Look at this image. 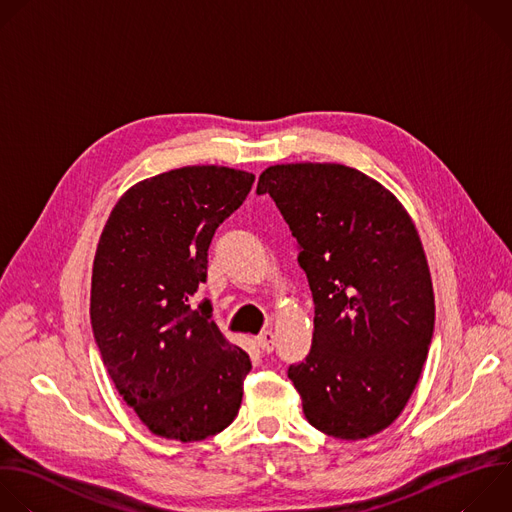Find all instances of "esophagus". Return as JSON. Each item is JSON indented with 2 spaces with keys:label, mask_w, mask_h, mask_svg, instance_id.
I'll return each instance as SVG.
<instances>
[{
  "label": "esophagus",
  "mask_w": 512,
  "mask_h": 512,
  "mask_svg": "<svg viewBox=\"0 0 512 512\" xmlns=\"http://www.w3.org/2000/svg\"><path fill=\"white\" fill-rule=\"evenodd\" d=\"M255 342H257V346L263 350V352H273V348H275V335H273V331L271 329H265V331H261L257 337H255Z\"/></svg>",
  "instance_id": "34e87169"
}]
</instances>
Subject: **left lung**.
Returning <instances> with one entry per match:
<instances>
[{"mask_svg":"<svg viewBox=\"0 0 512 512\" xmlns=\"http://www.w3.org/2000/svg\"><path fill=\"white\" fill-rule=\"evenodd\" d=\"M269 195L299 247L313 295V339L289 380L307 422L362 440L408 404L434 333V291L418 231L400 201L356 168H265Z\"/></svg>","mask_w":512,"mask_h":512,"instance_id":"left-lung-1","label":"left lung"}]
</instances>
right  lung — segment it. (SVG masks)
Masks as SVG:
<instances>
[{"label":"right lung","instance_id":"right-lung-1","mask_svg":"<svg viewBox=\"0 0 512 512\" xmlns=\"http://www.w3.org/2000/svg\"><path fill=\"white\" fill-rule=\"evenodd\" d=\"M255 175L183 166L136 183L112 209L98 241L90 319L122 400L162 438L197 442L225 430L243 400L249 356L219 331L207 281L217 227Z\"/></svg>","mask_w":512,"mask_h":512}]
</instances>
